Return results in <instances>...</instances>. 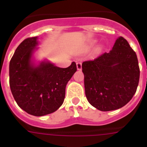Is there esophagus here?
Listing matches in <instances>:
<instances>
[{
    "label": "esophagus",
    "mask_w": 147,
    "mask_h": 147,
    "mask_svg": "<svg viewBox=\"0 0 147 147\" xmlns=\"http://www.w3.org/2000/svg\"><path fill=\"white\" fill-rule=\"evenodd\" d=\"M76 67H77V70H82L81 62H77V63H76Z\"/></svg>",
    "instance_id": "obj_1"
}]
</instances>
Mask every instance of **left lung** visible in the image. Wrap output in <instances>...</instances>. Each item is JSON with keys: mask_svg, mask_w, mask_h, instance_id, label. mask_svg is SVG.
Masks as SVG:
<instances>
[{"mask_svg": "<svg viewBox=\"0 0 147 147\" xmlns=\"http://www.w3.org/2000/svg\"><path fill=\"white\" fill-rule=\"evenodd\" d=\"M82 67L87 98L101 111L124 107L136 93L140 77L138 61L124 37L115 40L110 52L83 62Z\"/></svg>", "mask_w": 147, "mask_h": 147, "instance_id": "8db88e82", "label": "left lung"}]
</instances>
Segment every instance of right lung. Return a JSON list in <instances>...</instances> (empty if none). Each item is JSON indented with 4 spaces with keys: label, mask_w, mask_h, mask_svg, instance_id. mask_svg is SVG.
I'll return each mask as SVG.
<instances>
[{
    "label": "right lung",
    "mask_w": 147,
    "mask_h": 147,
    "mask_svg": "<svg viewBox=\"0 0 147 147\" xmlns=\"http://www.w3.org/2000/svg\"><path fill=\"white\" fill-rule=\"evenodd\" d=\"M37 37L25 39L18 45L9 63V85L17 104L35 116L55 112L64 102L65 87L77 68L74 62L62 68L49 62L32 64Z\"/></svg>",
    "instance_id": "obj_1"
}]
</instances>
